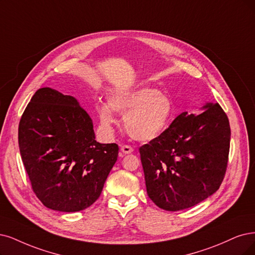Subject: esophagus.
<instances>
[{"label":"esophagus","mask_w":255,"mask_h":255,"mask_svg":"<svg viewBox=\"0 0 255 255\" xmlns=\"http://www.w3.org/2000/svg\"><path fill=\"white\" fill-rule=\"evenodd\" d=\"M121 150H122V152L125 153V154L133 152V148L131 147L130 145H122L121 146Z\"/></svg>","instance_id":"obj_1"}]
</instances>
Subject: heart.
Instances as JSON below:
<instances>
[{"label":"heart","instance_id":"heart-1","mask_svg":"<svg viewBox=\"0 0 255 255\" xmlns=\"http://www.w3.org/2000/svg\"><path fill=\"white\" fill-rule=\"evenodd\" d=\"M115 111L125 116L124 126L131 137L149 142L168 128L173 116V104L157 89L142 87L112 94L109 104H97L101 124L106 129L117 124Z\"/></svg>","mask_w":255,"mask_h":255}]
</instances>
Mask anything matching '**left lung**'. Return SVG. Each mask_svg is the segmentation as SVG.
<instances>
[{"instance_id": "left-lung-1", "label": "left lung", "mask_w": 255, "mask_h": 255, "mask_svg": "<svg viewBox=\"0 0 255 255\" xmlns=\"http://www.w3.org/2000/svg\"><path fill=\"white\" fill-rule=\"evenodd\" d=\"M200 115L175 118L164 132L139 147L147 193L167 211L190 208L219 189L228 166L230 124L219 103Z\"/></svg>"}]
</instances>
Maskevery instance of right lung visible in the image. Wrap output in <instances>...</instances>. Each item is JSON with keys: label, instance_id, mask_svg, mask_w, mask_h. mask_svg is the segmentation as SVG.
Returning <instances> with one entry per match:
<instances>
[{"label": "right lung", "instance_id": "1", "mask_svg": "<svg viewBox=\"0 0 255 255\" xmlns=\"http://www.w3.org/2000/svg\"><path fill=\"white\" fill-rule=\"evenodd\" d=\"M94 137L89 115L73 97L48 87L33 94L18 124V147L32 191L47 208L81 211L99 199L119 146Z\"/></svg>", "mask_w": 255, "mask_h": 255}]
</instances>
